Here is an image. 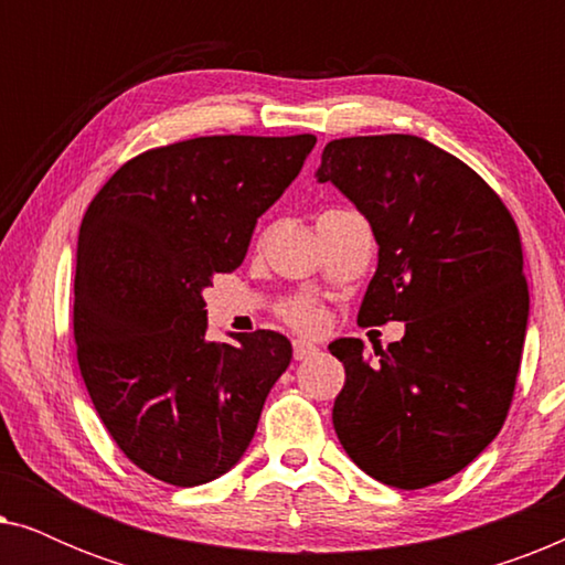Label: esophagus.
Here are the masks:
<instances>
[{
  "label": "esophagus",
  "mask_w": 565,
  "mask_h": 565,
  "mask_svg": "<svg viewBox=\"0 0 565 565\" xmlns=\"http://www.w3.org/2000/svg\"><path fill=\"white\" fill-rule=\"evenodd\" d=\"M316 352H319V347L306 342V339H296V342H292V358L296 360H308V358H313Z\"/></svg>",
  "instance_id": "esophagus-1"
}]
</instances>
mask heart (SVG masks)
Here are the masks:
<instances>
[{
	"label": "heart",
	"mask_w": 565,
	"mask_h": 565,
	"mask_svg": "<svg viewBox=\"0 0 565 565\" xmlns=\"http://www.w3.org/2000/svg\"><path fill=\"white\" fill-rule=\"evenodd\" d=\"M280 319L298 331H316L323 323V308L313 298H292L280 306Z\"/></svg>",
	"instance_id": "heart-1"
}]
</instances>
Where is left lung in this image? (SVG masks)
<instances>
[{"label": "left lung", "mask_w": 565, "mask_h": 565, "mask_svg": "<svg viewBox=\"0 0 565 565\" xmlns=\"http://www.w3.org/2000/svg\"><path fill=\"white\" fill-rule=\"evenodd\" d=\"M319 182L360 207L381 246L358 321H406L375 354L362 339L329 344L347 375L331 412L339 443L393 489L445 481L512 406L530 313L520 228L481 174L419 136L334 138Z\"/></svg>", "instance_id": "1"}]
</instances>
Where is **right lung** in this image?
<instances>
[{"label": "right lung", "instance_id": "right-lung-1", "mask_svg": "<svg viewBox=\"0 0 565 565\" xmlns=\"http://www.w3.org/2000/svg\"><path fill=\"white\" fill-rule=\"evenodd\" d=\"M316 136H200L128 159L84 213L74 277L82 381L126 458L200 486L236 466L292 347L205 342L203 288L249 249Z\"/></svg>", "mask_w": 565, "mask_h": 565}]
</instances>
